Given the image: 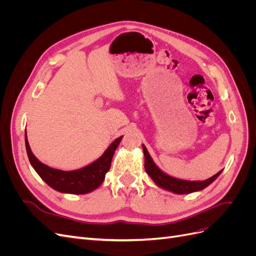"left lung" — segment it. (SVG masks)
<instances>
[{
  "instance_id": "1",
  "label": "left lung",
  "mask_w": 256,
  "mask_h": 256,
  "mask_svg": "<svg viewBox=\"0 0 256 256\" xmlns=\"http://www.w3.org/2000/svg\"><path fill=\"white\" fill-rule=\"evenodd\" d=\"M143 147V152H144V157H145V171L146 173L150 175V177L154 180V182L156 184L158 187L171 191L175 194H189V193L192 192H196L205 189L208 187L209 184L214 182L218 176L222 173V170L220 172L214 175L212 177L208 178V180H180V178H176L173 176H170L166 174L164 171L157 166V164H154V160L152 159L150 154L147 150L145 145H142Z\"/></svg>"
}]
</instances>
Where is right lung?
<instances>
[{
    "label": "right lung",
    "instance_id": "obj_1",
    "mask_svg": "<svg viewBox=\"0 0 256 256\" xmlns=\"http://www.w3.org/2000/svg\"><path fill=\"white\" fill-rule=\"evenodd\" d=\"M122 136L116 138L108 147L102 157H99L90 164L74 170V171H62L53 168L38 160L30 150L26 130V147L28 160L36 173L42 180L54 190L69 194H86L96 190L104 180L106 174L111 168L113 154L120 143Z\"/></svg>",
    "mask_w": 256,
    "mask_h": 256
}]
</instances>
